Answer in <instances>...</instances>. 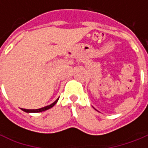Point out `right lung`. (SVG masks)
<instances>
[{"mask_svg": "<svg viewBox=\"0 0 148 148\" xmlns=\"http://www.w3.org/2000/svg\"><path fill=\"white\" fill-rule=\"evenodd\" d=\"M58 99L59 98L56 100V101H54L53 103H51V104H49L48 106H45L44 108H38V109H26V108H22V110L24 111V112H43V111H45V110H48L49 108H53V106L57 103V102L58 101Z\"/></svg>", "mask_w": 148, "mask_h": 148, "instance_id": "add662e5", "label": "right lung"}]
</instances>
